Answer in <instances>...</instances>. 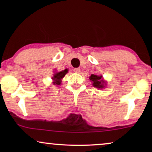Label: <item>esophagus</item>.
<instances>
[{
    "label": "esophagus",
    "instance_id": "esophagus-1",
    "mask_svg": "<svg viewBox=\"0 0 152 152\" xmlns=\"http://www.w3.org/2000/svg\"><path fill=\"white\" fill-rule=\"evenodd\" d=\"M73 70H74L75 72H76V73H80V68H74Z\"/></svg>",
    "mask_w": 152,
    "mask_h": 152
}]
</instances>
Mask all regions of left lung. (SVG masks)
I'll return each mask as SVG.
<instances>
[{
	"mask_svg": "<svg viewBox=\"0 0 152 152\" xmlns=\"http://www.w3.org/2000/svg\"><path fill=\"white\" fill-rule=\"evenodd\" d=\"M102 76H98L96 75H91L90 76V80L92 81L93 86L96 87L97 88H102L104 87V85L106 84L102 80Z\"/></svg>",
	"mask_w": 152,
	"mask_h": 152,
	"instance_id": "8db88e82",
	"label": "left lung"
}]
</instances>
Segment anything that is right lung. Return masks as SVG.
I'll list each match as a JSON object with an SVG mask.
<instances>
[{
	"label": "right lung",
	"instance_id": "right-lung-1",
	"mask_svg": "<svg viewBox=\"0 0 152 152\" xmlns=\"http://www.w3.org/2000/svg\"><path fill=\"white\" fill-rule=\"evenodd\" d=\"M68 72V69H65L64 70H62L61 72H57V73L55 74V75L53 77L54 82V84H57V85H60L61 84V80L62 78L65 76V75Z\"/></svg>",
	"mask_w": 152,
	"mask_h": 152
}]
</instances>
